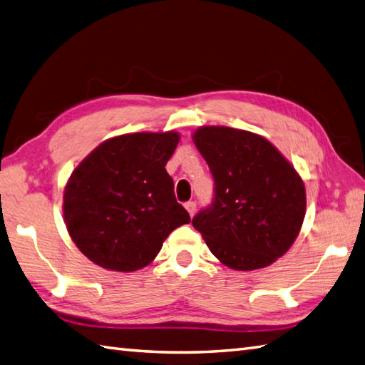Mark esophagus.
Wrapping results in <instances>:
<instances>
[{"mask_svg":"<svg viewBox=\"0 0 365 365\" xmlns=\"http://www.w3.org/2000/svg\"><path fill=\"white\" fill-rule=\"evenodd\" d=\"M185 208H186V211H188V215L191 217L196 215V202H186L185 203Z\"/></svg>","mask_w":365,"mask_h":365,"instance_id":"obj_1","label":"esophagus"}]
</instances>
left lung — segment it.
Here are the masks:
<instances>
[{
  "mask_svg": "<svg viewBox=\"0 0 365 365\" xmlns=\"http://www.w3.org/2000/svg\"><path fill=\"white\" fill-rule=\"evenodd\" d=\"M192 141L215 179V200L192 217V227L227 267L270 266L300 233L307 211L302 177L253 132L202 125Z\"/></svg>",
  "mask_w": 365,
  "mask_h": 365,
  "instance_id": "left-lung-1",
  "label": "left lung"
}]
</instances>
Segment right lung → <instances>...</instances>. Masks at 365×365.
<instances>
[{
	"mask_svg": "<svg viewBox=\"0 0 365 365\" xmlns=\"http://www.w3.org/2000/svg\"><path fill=\"white\" fill-rule=\"evenodd\" d=\"M179 141L174 130L120 135L74 169L63 219L76 247L95 264L115 272L146 267L169 233L190 224L165 169Z\"/></svg>",
	"mask_w": 365,
	"mask_h": 365,
	"instance_id": "right-lung-1",
	"label": "right lung"
}]
</instances>
